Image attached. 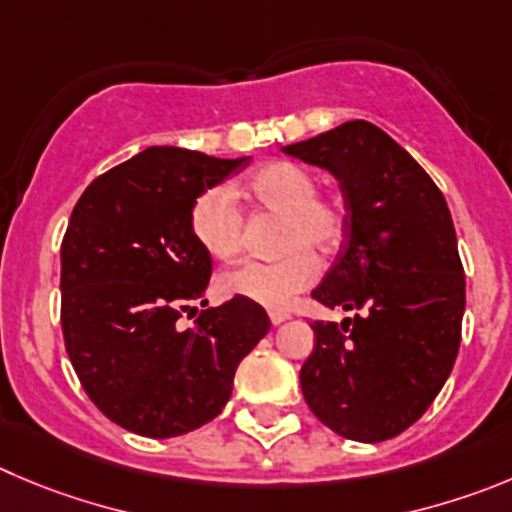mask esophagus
I'll use <instances>...</instances> for the list:
<instances>
[{
	"mask_svg": "<svg viewBox=\"0 0 512 512\" xmlns=\"http://www.w3.org/2000/svg\"><path fill=\"white\" fill-rule=\"evenodd\" d=\"M288 318H290V313H285V310H272V313H270L272 326H280V323H285Z\"/></svg>",
	"mask_w": 512,
	"mask_h": 512,
	"instance_id": "esophagus-1",
	"label": "esophagus"
}]
</instances>
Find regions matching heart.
<instances>
[{"label": "heart", "instance_id": "1", "mask_svg": "<svg viewBox=\"0 0 512 512\" xmlns=\"http://www.w3.org/2000/svg\"><path fill=\"white\" fill-rule=\"evenodd\" d=\"M321 181L298 161H270L247 179V194L262 209L283 214L280 260L245 262L219 275V290L270 310H283L318 275L315 255H331L346 234V209L336 197H323ZM194 240L214 260H232L242 250L245 219L224 186L204 189L189 212Z\"/></svg>", "mask_w": 512, "mask_h": 512}]
</instances>
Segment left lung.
<instances>
[{
	"label": "left lung",
	"instance_id": "obj_1",
	"mask_svg": "<svg viewBox=\"0 0 512 512\" xmlns=\"http://www.w3.org/2000/svg\"><path fill=\"white\" fill-rule=\"evenodd\" d=\"M283 154L331 171L346 202V242L313 290L326 308L300 369L310 412L353 442H384L412 427L444 386L460 351L465 272L442 191L379 126L348 121Z\"/></svg>",
	"mask_w": 512,
	"mask_h": 512
}]
</instances>
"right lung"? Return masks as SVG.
<instances>
[{"instance_id":"1","label":"right lung","mask_w":512,"mask_h":512,"mask_svg":"<svg viewBox=\"0 0 512 512\" xmlns=\"http://www.w3.org/2000/svg\"><path fill=\"white\" fill-rule=\"evenodd\" d=\"M245 164L250 156L151 146L75 204L60 247L62 336L85 394L128 432L166 439L212 422L240 361L270 331L265 308L245 298L176 326L212 278L191 204Z\"/></svg>"}]
</instances>
